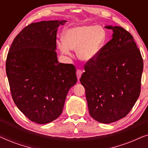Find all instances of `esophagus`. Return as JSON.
I'll return each instance as SVG.
<instances>
[{
  "mask_svg": "<svg viewBox=\"0 0 148 148\" xmlns=\"http://www.w3.org/2000/svg\"><path fill=\"white\" fill-rule=\"evenodd\" d=\"M76 74H77V79H78V81H79V80L80 77H81V76H82V71H81L80 69H77V70Z\"/></svg>",
  "mask_w": 148,
  "mask_h": 148,
  "instance_id": "1",
  "label": "esophagus"
}]
</instances>
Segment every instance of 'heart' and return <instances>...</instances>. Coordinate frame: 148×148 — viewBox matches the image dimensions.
I'll return each instance as SVG.
<instances>
[{
    "label": "heart",
    "instance_id": "obj_1",
    "mask_svg": "<svg viewBox=\"0 0 148 148\" xmlns=\"http://www.w3.org/2000/svg\"><path fill=\"white\" fill-rule=\"evenodd\" d=\"M106 40V33L101 26L83 25L71 28L66 32L64 41L57 42L62 53L71 55V49L77 50L81 60L89 61L100 53Z\"/></svg>",
    "mask_w": 148,
    "mask_h": 148
}]
</instances>
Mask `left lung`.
Wrapping results in <instances>:
<instances>
[{"label":"left lung","instance_id":"8db88e82","mask_svg":"<svg viewBox=\"0 0 148 148\" xmlns=\"http://www.w3.org/2000/svg\"><path fill=\"white\" fill-rule=\"evenodd\" d=\"M100 53L85 64L80 82L86 90L90 116L102 123L126 116L141 92L143 62L133 36L119 26Z\"/></svg>","mask_w":148,"mask_h":148}]
</instances>
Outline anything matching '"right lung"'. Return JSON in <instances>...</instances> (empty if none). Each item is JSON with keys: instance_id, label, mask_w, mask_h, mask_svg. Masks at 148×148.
I'll use <instances>...</instances> for the list:
<instances>
[{"instance_id": "1", "label": "right lung", "mask_w": 148, "mask_h": 148, "mask_svg": "<svg viewBox=\"0 0 148 148\" xmlns=\"http://www.w3.org/2000/svg\"><path fill=\"white\" fill-rule=\"evenodd\" d=\"M62 21L24 27L13 40L6 60L12 98L32 122L50 123L61 114L69 89L77 83L73 64L58 62L56 33Z\"/></svg>"}]
</instances>
